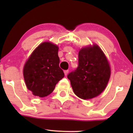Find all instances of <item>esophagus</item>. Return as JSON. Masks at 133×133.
<instances>
[{"label":"esophagus","instance_id":"34e87169","mask_svg":"<svg viewBox=\"0 0 133 133\" xmlns=\"http://www.w3.org/2000/svg\"><path fill=\"white\" fill-rule=\"evenodd\" d=\"M68 73H69V71H68V70L64 71V74H65V76H67V75H68Z\"/></svg>","mask_w":133,"mask_h":133}]
</instances>
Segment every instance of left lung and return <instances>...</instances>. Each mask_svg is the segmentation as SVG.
Masks as SVG:
<instances>
[{"label":"left lung","mask_w":133,"mask_h":133,"mask_svg":"<svg viewBox=\"0 0 133 133\" xmlns=\"http://www.w3.org/2000/svg\"><path fill=\"white\" fill-rule=\"evenodd\" d=\"M111 76L109 60L96 44L88 45L78 52V67L68 75L75 94L83 100L100 95Z\"/></svg>","instance_id":"obj_1"}]
</instances>
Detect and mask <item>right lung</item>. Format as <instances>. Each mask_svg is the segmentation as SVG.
I'll list each match as a JSON object with an SVG mask.
<instances>
[{"mask_svg":"<svg viewBox=\"0 0 133 133\" xmlns=\"http://www.w3.org/2000/svg\"><path fill=\"white\" fill-rule=\"evenodd\" d=\"M58 46L51 42L38 45L25 61L23 68L25 84L34 96L50 95L64 73L59 67Z\"/></svg>","mask_w":133,"mask_h":133,"instance_id":"add662e5","label":"right lung"}]
</instances>
